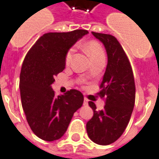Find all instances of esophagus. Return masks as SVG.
<instances>
[{
    "instance_id": "34e87169",
    "label": "esophagus",
    "mask_w": 159,
    "mask_h": 159,
    "mask_svg": "<svg viewBox=\"0 0 159 159\" xmlns=\"http://www.w3.org/2000/svg\"><path fill=\"white\" fill-rule=\"evenodd\" d=\"M83 105H84V106H88V105H89V100H88V99H87V98H84Z\"/></svg>"
}]
</instances>
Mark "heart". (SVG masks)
<instances>
[{
  "label": "heart",
  "mask_w": 159,
  "mask_h": 159,
  "mask_svg": "<svg viewBox=\"0 0 159 159\" xmlns=\"http://www.w3.org/2000/svg\"><path fill=\"white\" fill-rule=\"evenodd\" d=\"M84 50L87 52V54L89 56V58L91 60L99 58L100 56H105V52L102 48V47L96 42H89L86 43L84 45ZM73 52H74V49H70L69 51L67 52L66 55V59H65V62L66 65H69L71 59H72Z\"/></svg>",
  "instance_id": "b5f03b06"
}]
</instances>
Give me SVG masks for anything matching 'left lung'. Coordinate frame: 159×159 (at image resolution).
<instances>
[{
    "label": "left lung",
    "instance_id": "left-lung-1",
    "mask_svg": "<svg viewBox=\"0 0 159 159\" xmlns=\"http://www.w3.org/2000/svg\"><path fill=\"white\" fill-rule=\"evenodd\" d=\"M92 34L103 43L107 53V69L98 93L106 105L103 110L96 111L95 104L89 102L93 116L86 129L90 140L107 146L123 134L129 122L134 107L135 85L129 59L117 38L108 34Z\"/></svg>",
    "mask_w": 159,
    "mask_h": 159
}]
</instances>
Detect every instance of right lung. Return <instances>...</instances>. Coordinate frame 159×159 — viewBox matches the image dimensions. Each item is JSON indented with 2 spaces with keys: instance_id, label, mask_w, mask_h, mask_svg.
Returning <instances> with one entry per match:
<instances>
[{
  "instance_id": "obj_1",
  "label": "right lung",
  "mask_w": 159,
  "mask_h": 159,
  "mask_svg": "<svg viewBox=\"0 0 159 159\" xmlns=\"http://www.w3.org/2000/svg\"><path fill=\"white\" fill-rule=\"evenodd\" d=\"M88 33L86 30H76L44 34L25 58L19 80L21 102L30 129L42 140L61 138L73 114L83 106L80 91L70 89L56 96L51 85L54 76L66 68L68 50Z\"/></svg>"
}]
</instances>
